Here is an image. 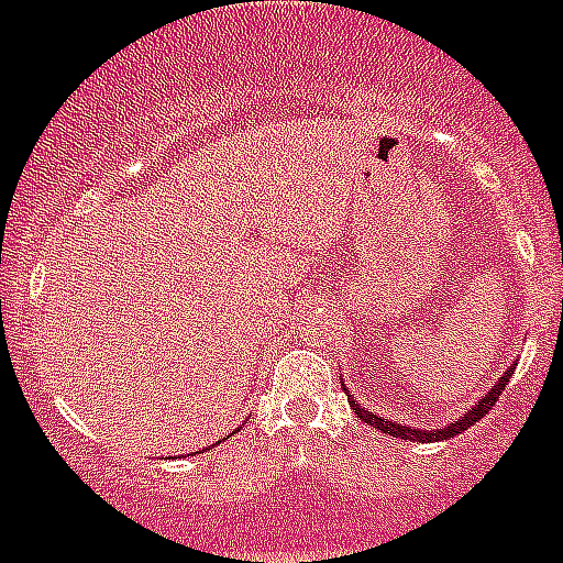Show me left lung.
Here are the masks:
<instances>
[{"label":"left lung","mask_w":563,"mask_h":563,"mask_svg":"<svg viewBox=\"0 0 563 563\" xmlns=\"http://www.w3.org/2000/svg\"><path fill=\"white\" fill-rule=\"evenodd\" d=\"M514 369H516V363H510V369H507L505 375H501L499 380H496V386H490V391H487V395L482 397L479 402H476L474 409H467L465 415L460 417V420L449 422V426H442V429H434V431H426V429H409V426H402V422L383 420V417H377V415H372V411L361 409V406H357L355 397H352L350 391H346V386H343V391H346V397H350V402H352V409H355V415H357V417H363V422H366V426H375V429H377V431H383V434L400 437V440L437 442V440H449V437L462 434V431L471 429V426H474V422H479L482 417L487 415V409H490V406H496V400H499L501 389H505V386H507V380H510V375H514Z\"/></svg>","instance_id":"1"}]
</instances>
